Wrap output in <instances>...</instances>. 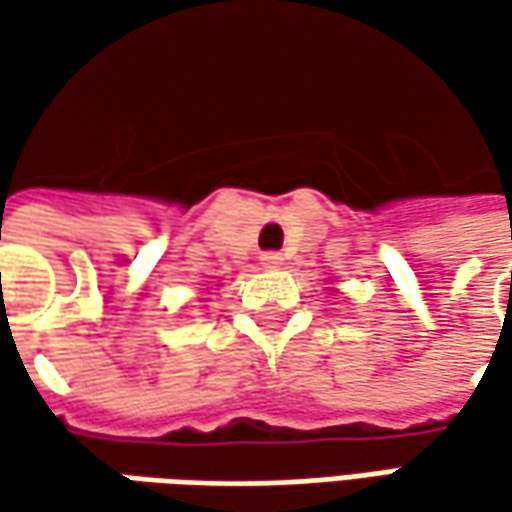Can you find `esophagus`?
Listing matches in <instances>:
<instances>
[{
	"mask_svg": "<svg viewBox=\"0 0 512 512\" xmlns=\"http://www.w3.org/2000/svg\"><path fill=\"white\" fill-rule=\"evenodd\" d=\"M285 262V256L282 253H276V250H267V253H262V265L265 267H279Z\"/></svg>",
	"mask_w": 512,
	"mask_h": 512,
	"instance_id": "esophagus-1",
	"label": "esophagus"
}]
</instances>
